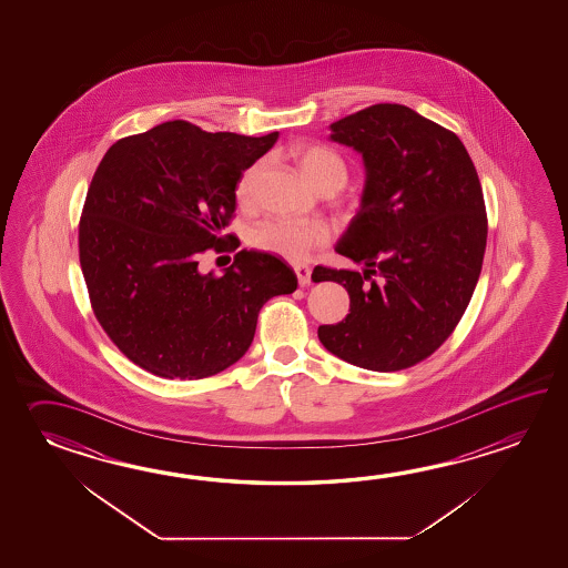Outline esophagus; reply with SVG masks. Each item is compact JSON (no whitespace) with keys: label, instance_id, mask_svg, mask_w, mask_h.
Listing matches in <instances>:
<instances>
[{"label":"esophagus","instance_id":"esophagus-1","mask_svg":"<svg viewBox=\"0 0 568 568\" xmlns=\"http://www.w3.org/2000/svg\"><path fill=\"white\" fill-rule=\"evenodd\" d=\"M294 272H296V278H298L301 286H308L311 284V274H313L311 267L298 264V266H294Z\"/></svg>","mask_w":568,"mask_h":568}]
</instances>
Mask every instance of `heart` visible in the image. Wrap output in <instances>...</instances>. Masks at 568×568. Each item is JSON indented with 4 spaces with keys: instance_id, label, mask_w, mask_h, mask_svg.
<instances>
[{
    "instance_id": "heart-1",
    "label": "heart",
    "mask_w": 568,
    "mask_h": 568,
    "mask_svg": "<svg viewBox=\"0 0 568 568\" xmlns=\"http://www.w3.org/2000/svg\"><path fill=\"white\" fill-rule=\"evenodd\" d=\"M292 158L298 164L304 179L321 193L326 189H341L347 182V166L335 150L321 144H301L292 150ZM260 164L245 170L237 182L235 196L242 205H247L254 194L255 176ZM250 242L257 250L278 255L288 262H304L316 250H323L331 242V227L323 221H284L272 219L260 223Z\"/></svg>"
}]
</instances>
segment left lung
Instances as JSON below:
<instances>
[{
  "instance_id": "8db88e82",
  "label": "left lung",
  "mask_w": 568,
  "mask_h": 568,
  "mask_svg": "<svg viewBox=\"0 0 568 568\" xmlns=\"http://www.w3.org/2000/svg\"><path fill=\"white\" fill-rule=\"evenodd\" d=\"M331 140L363 158L362 205L335 250L365 270H314L351 298L347 318L318 326V338L363 369H406L447 341L471 301L487 243L481 182L455 133L398 103L331 123Z\"/></svg>"
}]
</instances>
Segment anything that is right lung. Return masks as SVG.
<instances>
[{
  "mask_svg": "<svg viewBox=\"0 0 568 568\" xmlns=\"http://www.w3.org/2000/svg\"><path fill=\"white\" fill-rule=\"evenodd\" d=\"M166 121L121 138L99 162L79 225V260L99 325L118 349L166 379H201L240 362L260 308L298 286L292 267L242 250L221 276L206 250L225 252L243 170L276 144Z\"/></svg>",
  "mask_w": 568,
  "mask_h": 568,
  "instance_id": "right-lung-1",
  "label": "right lung"
}]
</instances>
